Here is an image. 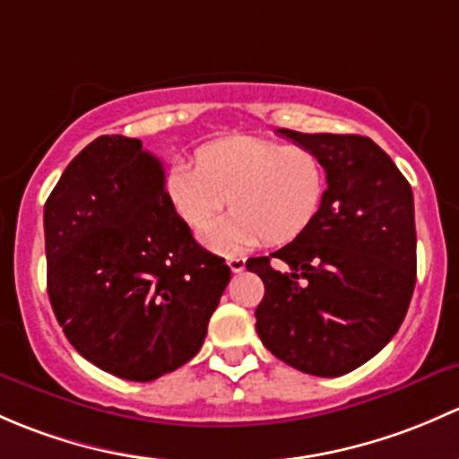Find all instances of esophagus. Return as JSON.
Returning a JSON list of instances; mask_svg holds the SVG:
<instances>
[{
    "label": "esophagus",
    "instance_id": "34e87169",
    "mask_svg": "<svg viewBox=\"0 0 459 459\" xmlns=\"http://www.w3.org/2000/svg\"><path fill=\"white\" fill-rule=\"evenodd\" d=\"M228 264H230V269L234 273H240L245 269V258H240V256H231L230 261H228Z\"/></svg>",
    "mask_w": 459,
    "mask_h": 459
}]
</instances>
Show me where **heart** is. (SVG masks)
Instances as JSON below:
<instances>
[{
    "label": "heart",
    "instance_id": "obj_1",
    "mask_svg": "<svg viewBox=\"0 0 459 459\" xmlns=\"http://www.w3.org/2000/svg\"><path fill=\"white\" fill-rule=\"evenodd\" d=\"M165 195L178 219L203 228L225 205L234 212L198 234L216 254H236L267 243H290L309 228L327 195L323 159L302 145L256 136H230L203 145L196 168L177 163Z\"/></svg>",
    "mask_w": 459,
    "mask_h": 459
}]
</instances>
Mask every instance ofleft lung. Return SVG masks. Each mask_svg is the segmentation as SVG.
Here are the masks:
<instances>
[{
	"instance_id": "left-lung-1",
	"label": "left lung",
	"mask_w": 459,
	"mask_h": 459,
	"mask_svg": "<svg viewBox=\"0 0 459 459\" xmlns=\"http://www.w3.org/2000/svg\"><path fill=\"white\" fill-rule=\"evenodd\" d=\"M327 168V195L299 238L249 258L264 282L256 307L263 344L290 367L335 377L371 360L403 325L415 287L413 192L369 136L276 130Z\"/></svg>"
}]
</instances>
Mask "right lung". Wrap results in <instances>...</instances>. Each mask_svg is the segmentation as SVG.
I'll return each instance as SVG.
<instances>
[{"label": "right lung", "mask_w": 459, "mask_h": 459, "mask_svg": "<svg viewBox=\"0 0 459 459\" xmlns=\"http://www.w3.org/2000/svg\"><path fill=\"white\" fill-rule=\"evenodd\" d=\"M44 234L50 305L86 360L150 382L196 356L231 272L178 219L139 139L103 134L70 160Z\"/></svg>", "instance_id": "obj_1"}]
</instances>
